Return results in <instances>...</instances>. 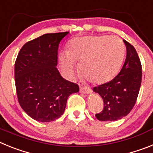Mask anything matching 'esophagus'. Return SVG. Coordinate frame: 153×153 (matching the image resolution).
I'll list each match as a JSON object with an SVG mask.
<instances>
[{"label": "esophagus", "instance_id": "obj_1", "mask_svg": "<svg viewBox=\"0 0 153 153\" xmlns=\"http://www.w3.org/2000/svg\"><path fill=\"white\" fill-rule=\"evenodd\" d=\"M80 92L83 93V94H90L91 92V90L89 88L80 87Z\"/></svg>", "mask_w": 153, "mask_h": 153}]
</instances>
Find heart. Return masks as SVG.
<instances>
[{
	"label": "heart",
	"mask_w": 153,
	"mask_h": 153,
	"mask_svg": "<svg viewBox=\"0 0 153 153\" xmlns=\"http://www.w3.org/2000/svg\"><path fill=\"white\" fill-rule=\"evenodd\" d=\"M125 54L126 46L119 37H85L72 40L68 51L59 54V62L62 71L68 78L75 76L78 71L75 62H78L82 75L88 80L103 83L118 74Z\"/></svg>",
	"instance_id": "heart-1"
}]
</instances>
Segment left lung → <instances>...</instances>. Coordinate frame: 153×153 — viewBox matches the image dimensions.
<instances>
[{"instance_id": "8db88e82", "label": "left lung", "mask_w": 153, "mask_h": 153, "mask_svg": "<svg viewBox=\"0 0 153 153\" xmlns=\"http://www.w3.org/2000/svg\"><path fill=\"white\" fill-rule=\"evenodd\" d=\"M126 58L118 75L111 81L93 88L104 102V108L95 114L99 121H117L129 113L139 95L142 82V65L135 48L124 40Z\"/></svg>"}]
</instances>
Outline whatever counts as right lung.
Listing matches in <instances>:
<instances>
[{
    "instance_id": "obj_1",
    "label": "right lung",
    "mask_w": 153,
    "mask_h": 153,
    "mask_svg": "<svg viewBox=\"0 0 153 153\" xmlns=\"http://www.w3.org/2000/svg\"><path fill=\"white\" fill-rule=\"evenodd\" d=\"M68 32L45 34L21 48L14 65L18 102L34 120L49 123L64 113L77 84L62 77L56 68L58 45Z\"/></svg>"
}]
</instances>
